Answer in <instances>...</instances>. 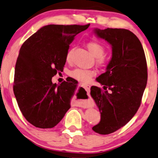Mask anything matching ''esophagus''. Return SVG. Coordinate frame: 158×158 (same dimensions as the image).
Here are the masks:
<instances>
[{"mask_svg":"<svg viewBox=\"0 0 158 158\" xmlns=\"http://www.w3.org/2000/svg\"><path fill=\"white\" fill-rule=\"evenodd\" d=\"M82 86L84 87V88L86 89V91L87 92L89 91L90 88H91V85L89 84H82ZM86 107H89V104H87L86 105Z\"/></svg>","mask_w":158,"mask_h":158,"instance_id":"esophagus-1","label":"esophagus"}]
</instances>
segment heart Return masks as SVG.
<instances>
[{
  "mask_svg": "<svg viewBox=\"0 0 158 158\" xmlns=\"http://www.w3.org/2000/svg\"><path fill=\"white\" fill-rule=\"evenodd\" d=\"M89 52L94 57H97V62L99 64H102L106 61V57L103 56L105 52V47L101 43L98 41H90L87 44ZM72 51H68L66 56L67 61H69L71 58ZM70 76L81 81H88L96 74V71L94 69H83V68H76L70 72Z\"/></svg>",
  "mask_w": 158,
  "mask_h": 158,
  "instance_id": "obj_1",
  "label": "heart"
}]
</instances>
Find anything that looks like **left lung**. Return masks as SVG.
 Listing matches in <instances>:
<instances>
[{
	"label": "left lung",
	"instance_id": "obj_1",
	"mask_svg": "<svg viewBox=\"0 0 158 158\" xmlns=\"http://www.w3.org/2000/svg\"><path fill=\"white\" fill-rule=\"evenodd\" d=\"M94 33L112 46L106 71L96 79L103 89L91 88L101 112V121L92 129L106 135L127 124L139 110L147 84V63L141 41L129 30L96 28Z\"/></svg>",
	"mask_w": 158,
	"mask_h": 158
}]
</instances>
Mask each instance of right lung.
I'll list each match as a JSON object with an SVG mask.
<instances>
[{
    "label": "right lung",
    "mask_w": 158,
    "mask_h": 158,
    "mask_svg": "<svg viewBox=\"0 0 158 158\" xmlns=\"http://www.w3.org/2000/svg\"><path fill=\"white\" fill-rule=\"evenodd\" d=\"M89 25H47L22 44L13 91L22 114L34 127L52 128L71 107L77 83L64 81L57 85L52 83V77L63 70L74 36Z\"/></svg>",
    "instance_id": "obj_1"
}]
</instances>
